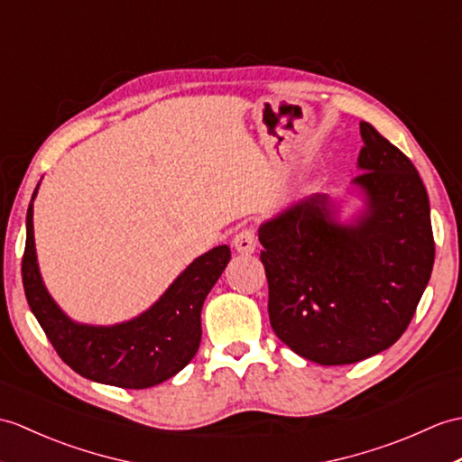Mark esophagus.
Returning a JSON list of instances; mask_svg holds the SVG:
<instances>
[{"label":"esophagus","mask_w":462,"mask_h":462,"mask_svg":"<svg viewBox=\"0 0 462 462\" xmlns=\"http://www.w3.org/2000/svg\"><path fill=\"white\" fill-rule=\"evenodd\" d=\"M234 248L238 254H254L255 252V245H257V240H255V234L252 228H244L242 232H238L234 236Z\"/></svg>","instance_id":"esophagus-1"}]
</instances>
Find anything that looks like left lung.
<instances>
[{"mask_svg":"<svg viewBox=\"0 0 462 462\" xmlns=\"http://www.w3.org/2000/svg\"><path fill=\"white\" fill-rule=\"evenodd\" d=\"M360 173L345 200L310 195L265 220L257 236L277 338L320 366L390 348L410 325L435 262L423 180L398 147L360 122Z\"/></svg>","mask_w":462,"mask_h":462,"instance_id":"8db88e82","label":"left lung"}]
</instances>
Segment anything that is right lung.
<instances>
[{
  "mask_svg": "<svg viewBox=\"0 0 462 462\" xmlns=\"http://www.w3.org/2000/svg\"><path fill=\"white\" fill-rule=\"evenodd\" d=\"M37 190L39 185L27 208L21 273L27 303L59 356L82 378L116 388L143 390L173 378L199 350L200 310L230 262L228 245L199 255L137 317L116 325L77 323L57 305L41 277L33 234Z\"/></svg>",
  "mask_w": 462,
  "mask_h": 462,
  "instance_id": "right-lung-1",
  "label": "right lung"
}]
</instances>
